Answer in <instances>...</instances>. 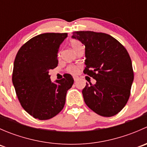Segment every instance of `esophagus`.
I'll list each match as a JSON object with an SVG mask.
<instances>
[{"mask_svg":"<svg viewBox=\"0 0 147 147\" xmlns=\"http://www.w3.org/2000/svg\"><path fill=\"white\" fill-rule=\"evenodd\" d=\"M73 78H74V80H75V82H76V81H78V80H79V78H78V77H76V76H74Z\"/></svg>","mask_w":147,"mask_h":147,"instance_id":"34e87169","label":"esophagus"}]
</instances>
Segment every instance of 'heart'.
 Returning a JSON list of instances; mask_svg holds the SVG:
<instances>
[{
	"label": "heart",
	"mask_w": 147,
	"mask_h": 147,
	"mask_svg": "<svg viewBox=\"0 0 147 147\" xmlns=\"http://www.w3.org/2000/svg\"><path fill=\"white\" fill-rule=\"evenodd\" d=\"M69 44H70L71 47H72V49H73V50H75V52H76V53L79 49H80L81 47H84L82 42L77 39L70 40V41H69ZM60 53H59L58 56H60ZM66 70L67 72H69V73L72 74V75H75V74H77L78 72L79 69H78V67L76 66V65H70L67 67Z\"/></svg>",
	"instance_id": "heart-1"
}]
</instances>
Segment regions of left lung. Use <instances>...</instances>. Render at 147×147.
Wrapping results in <instances>:
<instances>
[{"label":"left lung","instance_id":"1","mask_svg":"<svg viewBox=\"0 0 147 147\" xmlns=\"http://www.w3.org/2000/svg\"><path fill=\"white\" fill-rule=\"evenodd\" d=\"M72 38L85 46L84 72L97 80L82 90L84 102L103 117L118 114L128 102L134 80V71L128 52L108 34L76 31Z\"/></svg>","mask_w":147,"mask_h":147}]
</instances>
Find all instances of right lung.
Segmentation results:
<instances>
[{
  "label": "right lung",
  "instance_id": "1",
  "mask_svg": "<svg viewBox=\"0 0 147 147\" xmlns=\"http://www.w3.org/2000/svg\"><path fill=\"white\" fill-rule=\"evenodd\" d=\"M67 33L36 35L21 46L13 65L12 81L22 107L35 119L56 116L64 107L67 91L74 83L72 75L53 83L49 70L58 64L60 45Z\"/></svg>",
  "mask_w": 147,
  "mask_h": 147
}]
</instances>
